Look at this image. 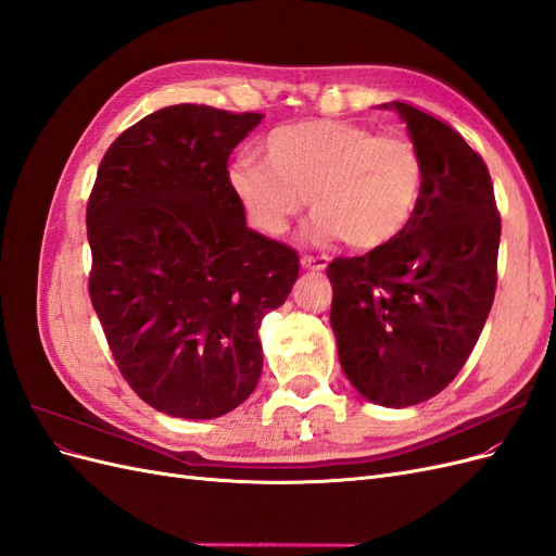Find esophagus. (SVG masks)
Segmentation results:
<instances>
[{"label": "esophagus", "mask_w": 556, "mask_h": 556, "mask_svg": "<svg viewBox=\"0 0 556 556\" xmlns=\"http://www.w3.org/2000/svg\"><path fill=\"white\" fill-rule=\"evenodd\" d=\"M327 264H329L327 255H304V257H301V266L308 268V271H323V268H327Z\"/></svg>", "instance_id": "obj_1"}]
</instances>
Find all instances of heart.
<instances>
[{
	"label": "heart",
	"instance_id": "heart-1",
	"mask_svg": "<svg viewBox=\"0 0 556 556\" xmlns=\"http://www.w3.org/2000/svg\"><path fill=\"white\" fill-rule=\"evenodd\" d=\"M257 150L262 164L231 162L227 185L268 237L288 229L308 197L315 237L376 250L410 225L422 194V155L396 129L315 117L271 129Z\"/></svg>",
	"mask_w": 556,
	"mask_h": 556
}]
</instances>
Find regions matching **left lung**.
<instances>
[{
  "label": "left lung",
  "mask_w": 556,
  "mask_h": 556,
  "mask_svg": "<svg viewBox=\"0 0 556 556\" xmlns=\"http://www.w3.org/2000/svg\"><path fill=\"white\" fill-rule=\"evenodd\" d=\"M422 155L410 225L362 257L327 266L331 329L343 374L387 408L422 403L457 378L496 292L501 215L482 157L462 134L392 102Z\"/></svg>",
  "instance_id": "1"
}]
</instances>
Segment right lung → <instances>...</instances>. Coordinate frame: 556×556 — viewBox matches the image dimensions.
<instances>
[{
    "label": "right lung",
    "instance_id": "add662e5",
    "mask_svg": "<svg viewBox=\"0 0 556 556\" xmlns=\"http://www.w3.org/2000/svg\"><path fill=\"white\" fill-rule=\"evenodd\" d=\"M262 113L176 104L113 141L88 201L90 299L117 368L148 406L220 417L262 376L260 325L299 255L245 225L227 160Z\"/></svg>",
    "mask_w": 556,
    "mask_h": 556
}]
</instances>
